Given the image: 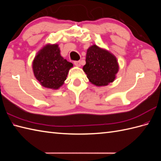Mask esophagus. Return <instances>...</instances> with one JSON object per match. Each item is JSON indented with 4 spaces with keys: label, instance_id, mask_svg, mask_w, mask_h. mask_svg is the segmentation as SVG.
I'll use <instances>...</instances> for the list:
<instances>
[{
    "label": "esophagus",
    "instance_id": "esophagus-1",
    "mask_svg": "<svg viewBox=\"0 0 161 161\" xmlns=\"http://www.w3.org/2000/svg\"><path fill=\"white\" fill-rule=\"evenodd\" d=\"M74 64L76 66L80 67L81 66V63H80V61H74Z\"/></svg>",
    "mask_w": 161,
    "mask_h": 161
}]
</instances>
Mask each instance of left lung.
I'll use <instances>...</instances> for the list:
<instances>
[{
    "mask_svg": "<svg viewBox=\"0 0 161 161\" xmlns=\"http://www.w3.org/2000/svg\"><path fill=\"white\" fill-rule=\"evenodd\" d=\"M83 70L92 84L102 86L115 80L119 66L117 59L112 53L93 45L87 50Z\"/></svg>",
    "mask_w": 161,
    "mask_h": 161,
    "instance_id": "1",
    "label": "left lung"
}]
</instances>
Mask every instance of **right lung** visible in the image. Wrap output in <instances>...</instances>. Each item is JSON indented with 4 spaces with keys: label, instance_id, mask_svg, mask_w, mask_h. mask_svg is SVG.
Masks as SVG:
<instances>
[{
    "label": "right lung",
    "instance_id": "right-lung-1",
    "mask_svg": "<svg viewBox=\"0 0 161 161\" xmlns=\"http://www.w3.org/2000/svg\"><path fill=\"white\" fill-rule=\"evenodd\" d=\"M73 64L60 54L58 44H47L35 56L32 62L33 73L42 86L58 89L66 80Z\"/></svg>",
    "mask_w": 161,
    "mask_h": 161
}]
</instances>
